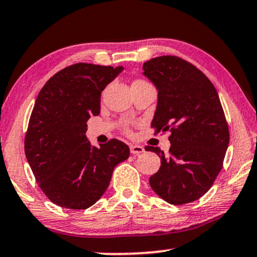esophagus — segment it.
I'll return each instance as SVG.
<instances>
[{
	"label": "esophagus",
	"instance_id": "34e87169",
	"mask_svg": "<svg viewBox=\"0 0 257 257\" xmlns=\"http://www.w3.org/2000/svg\"><path fill=\"white\" fill-rule=\"evenodd\" d=\"M145 152V148L141 147V146H138V145H132L131 146V153L134 155H139L141 154V153Z\"/></svg>",
	"mask_w": 257,
	"mask_h": 257
}]
</instances>
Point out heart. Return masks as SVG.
Here are the masks:
<instances>
[{
    "mask_svg": "<svg viewBox=\"0 0 257 257\" xmlns=\"http://www.w3.org/2000/svg\"><path fill=\"white\" fill-rule=\"evenodd\" d=\"M135 82H144V80H135ZM125 131L129 132V126H125Z\"/></svg>",
    "mask_w": 257,
    "mask_h": 257,
    "instance_id": "b5f03b06",
    "label": "heart"
}]
</instances>
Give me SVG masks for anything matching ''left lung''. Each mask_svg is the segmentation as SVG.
Here are the masks:
<instances>
[{"label": "left lung", "instance_id": "8db88e82", "mask_svg": "<svg viewBox=\"0 0 257 257\" xmlns=\"http://www.w3.org/2000/svg\"><path fill=\"white\" fill-rule=\"evenodd\" d=\"M142 69L158 89L152 128L155 134L171 133L167 155L158 147H145L161 158L149 184L167 203H192L215 183L228 149L229 125L219 96L205 74L179 57L153 58Z\"/></svg>", "mask_w": 257, "mask_h": 257}]
</instances>
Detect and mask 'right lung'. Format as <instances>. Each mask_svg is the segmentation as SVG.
Returning <instances> with one entry per match:
<instances>
[{
	"mask_svg": "<svg viewBox=\"0 0 257 257\" xmlns=\"http://www.w3.org/2000/svg\"><path fill=\"white\" fill-rule=\"evenodd\" d=\"M122 67L77 63L47 80L35 100L25 153L39 187L52 203L85 210L108 188L129 147L111 139L99 148L86 139V122L100 110V93Z\"/></svg>",
	"mask_w": 257,
	"mask_h": 257,
	"instance_id": "1",
	"label": "right lung"
}]
</instances>
